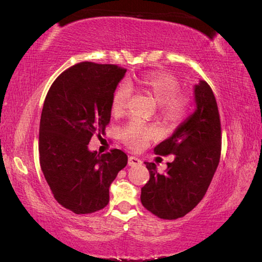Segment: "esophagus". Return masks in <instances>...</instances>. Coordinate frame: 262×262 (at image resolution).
<instances>
[{
  "instance_id": "1",
  "label": "esophagus",
  "mask_w": 262,
  "mask_h": 262,
  "mask_svg": "<svg viewBox=\"0 0 262 262\" xmlns=\"http://www.w3.org/2000/svg\"><path fill=\"white\" fill-rule=\"evenodd\" d=\"M142 161L140 158H137L135 156H130L128 158V165L129 166H136V165H141Z\"/></svg>"
}]
</instances>
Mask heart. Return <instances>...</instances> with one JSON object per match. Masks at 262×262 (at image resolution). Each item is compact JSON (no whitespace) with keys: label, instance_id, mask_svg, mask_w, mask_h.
<instances>
[{"label":"heart","instance_id":"heart-1","mask_svg":"<svg viewBox=\"0 0 262 262\" xmlns=\"http://www.w3.org/2000/svg\"><path fill=\"white\" fill-rule=\"evenodd\" d=\"M136 84L151 95L159 104V113L168 122H179L188 114L190 97L180 90V82L173 75L167 73H151L136 79ZM130 88L122 83L115 89L111 101L112 112L120 115L127 110L130 98ZM123 141L134 149H141L145 142L157 135V129L134 119L123 128Z\"/></svg>","mask_w":262,"mask_h":262}]
</instances>
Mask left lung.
<instances>
[{
    "mask_svg": "<svg viewBox=\"0 0 262 262\" xmlns=\"http://www.w3.org/2000/svg\"><path fill=\"white\" fill-rule=\"evenodd\" d=\"M194 113L154 149L162 156L174 155L165 173L157 172L155 163H144L150 179L141 188V202L163 220L179 219L194 209L205 196L220 163V113L214 92L206 81L194 86Z\"/></svg>",
    "mask_w": 262,
    "mask_h": 262,
    "instance_id": "obj_1",
    "label": "left lung"
}]
</instances>
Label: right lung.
<instances>
[{
  "instance_id": "add662e5",
  "label": "right lung",
  "mask_w": 262,
  "mask_h": 262,
  "mask_svg": "<svg viewBox=\"0 0 262 262\" xmlns=\"http://www.w3.org/2000/svg\"><path fill=\"white\" fill-rule=\"evenodd\" d=\"M127 69L81 62L64 70L47 92L39 127V162L55 200L75 214H91L110 201V186L127 165L119 149L99 155L89 142L111 119V101Z\"/></svg>"
}]
</instances>
